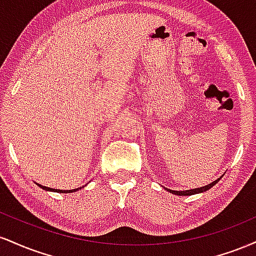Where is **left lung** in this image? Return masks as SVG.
Segmentation results:
<instances>
[{
  "mask_svg": "<svg viewBox=\"0 0 256 256\" xmlns=\"http://www.w3.org/2000/svg\"><path fill=\"white\" fill-rule=\"evenodd\" d=\"M220 177V178H222ZM220 178L216 179V180L212 182L210 184L208 185H204V186H201V188H196V189H190V190H183V192H177V190H171V189H167V192H170L171 194H174V195H178V196H190V195H195V194H200V192H207V190H210V188L213 186V185H216L218 182L220 180Z\"/></svg>",
  "mask_w": 256,
  "mask_h": 256,
  "instance_id": "obj_1",
  "label": "left lung"
}]
</instances>
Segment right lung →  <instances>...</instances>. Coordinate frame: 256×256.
I'll use <instances>...</instances> for the list:
<instances>
[{
  "label": "right lung",
  "mask_w": 256,
  "mask_h": 256,
  "mask_svg": "<svg viewBox=\"0 0 256 256\" xmlns=\"http://www.w3.org/2000/svg\"><path fill=\"white\" fill-rule=\"evenodd\" d=\"M36 184H37L40 188H42L43 190H46V192H62V194H67V192H78L79 189H82V186H80V188H77V189H72V190H60V189H52V188H48V186H43V185H40V184H38V183H36Z\"/></svg>",
  "instance_id": "obj_1"
}]
</instances>
